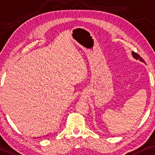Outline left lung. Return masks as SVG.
<instances>
[{"instance_id": "1", "label": "left lung", "mask_w": 155, "mask_h": 155, "mask_svg": "<svg viewBox=\"0 0 155 155\" xmlns=\"http://www.w3.org/2000/svg\"><path fill=\"white\" fill-rule=\"evenodd\" d=\"M132 56H133V58L136 59V60H139V61H140V62H142L145 63V60H144L142 58H140V56L138 54L136 53H135V52H134V51L132 52Z\"/></svg>"}]
</instances>
